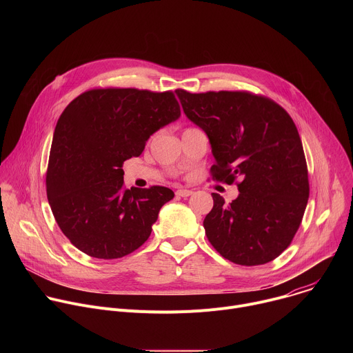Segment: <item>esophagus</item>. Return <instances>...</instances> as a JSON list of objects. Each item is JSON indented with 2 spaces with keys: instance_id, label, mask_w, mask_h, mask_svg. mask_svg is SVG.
I'll return each instance as SVG.
<instances>
[{
  "instance_id": "obj_1",
  "label": "esophagus",
  "mask_w": 353,
  "mask_h": 353,
  "mask_svg": "<svg viewBox=\"0 0 353 353\" xmlns=\"http://www.w3.org/2000/svg\"><path fill=\"white\" fill-rule=\"evenodd\" d=\"M191 194H192L191 190H184V188H180V190L176 191V195H177V196H190Z\"/></svg>"
}]
</instances>
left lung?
<instances>
[{
	"instance_id": "left-lung-1",
	"label": "left lung",
	"mask_w": 353,
	"mask_h": 353,
	"mask_svg": "<svg viewBox=\"0 0 353 353\" xmlns=\"http://www.w3.org/2000/svg\"><path fill=\"white\" fill-rule=\"evenodd\" d=\"M176 93L188 120L208 135L212 179L239 180L232 203L212 194L214 208L204 219L210 243L239 265L275 260L296 234L310 191L293 120L274 100L248 92Z\"/></svg>"
}]
</instances>
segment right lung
Here are the masks:
<instances>
[{
  "mask_svg": "<svg viewBox=\"0 0 353 353\" xmlns=\"http://www.w3.org/2000/svg\"><path fill=\"white\" fill-rule=\"evenodd\" d=\"M180 114L173 92L134 88L92 89L65 108L50 149L47 199L82 253L121 259L148 240L174 192L162 185L124 188L123 163Z\"/></svg>",
  "mask_w": 353,
  "mask_h": 353,
  "instance_id": "1",
  "label": "right lung"
}]
</instances>
